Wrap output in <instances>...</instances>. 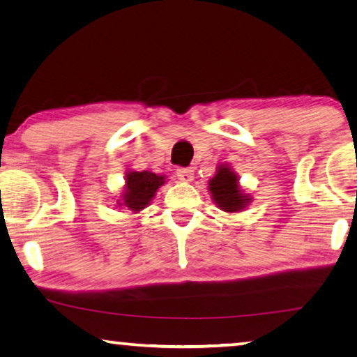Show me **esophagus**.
I'll return each mask as SVG.
<instances>
[{"label": "esophagus", "mask_w": 357, "mask_h": 357, "mask_svg": "<svg viewBox=\"0 0 357 357\" xmlns=\"http://www.w3.org/2000/svg\"><path fill=\"white\" fill-rule=\"evenodd\" d=\"M176 176L181 181H185V183H189V181H192V178H194V169L189 168V167H179L176 169Z\"/></svg>", "instance_id": "34e87169"}]
</instances>
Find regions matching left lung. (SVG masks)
<instances>
[{
	"label": "left lung",
	"instance_id": "1",
	"mask_svg": "<svg viewBox=\"0 0 357 357\" xmlns=\"http://www.w3.org/2000/svg\"><path fill=\"white\" fill-rule=\"evenodd\" d=\"M208 189L215 202L225 212H239L249 202L248 195L241 192L238 176L228 167H220L215 176L210 179Z\"/></svg>",
	"mask_w": 357,
	"mask_h": 357
}]
</instances>
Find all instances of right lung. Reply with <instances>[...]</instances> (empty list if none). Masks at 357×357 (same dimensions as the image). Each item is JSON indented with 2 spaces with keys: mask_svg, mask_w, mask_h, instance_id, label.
<instances>
[{
  "mask_svg": "<svg viewBox=\"0 0 357 357\" xmlns=\"http://www.w3.org/2000/svg\"><path fill=\"white\" fill-rule=\"evenodd\" d=\"M165 183V176L150 172H132L126 178V190L123 194V204L132 212L145 208L157 192V189ZM121 204V205H123Z\"/></svg>",
  "mask_w": 357,
  "mask_h": 357,
  "instance_id": "obj_1",
  "label": "right lung"
}]
</instances>
